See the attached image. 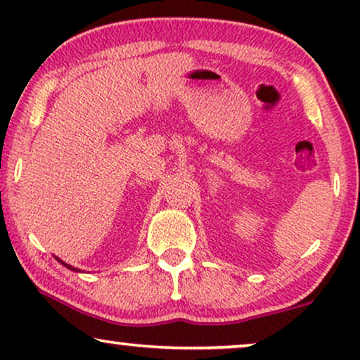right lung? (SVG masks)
<instances>
[{"label": "right lung", "mask_w": 360, "mask_h": 360, "mask_svg": "<svg viewBox=\"0 0 360 360\" xmlns=\"http://www.w3.org/2000/svg\"><path fill=\"white\" fill-rule=\"evenodd\" d=\"M57 259V257H56ZM58 260V262H60L62 265H65V267L67 269H70V270H73V272H80V269H75V267H72V265H68V264H65V262H63V260H60V259H57Z\"/></svg>", "instance_id": "add662e5"}]
</instances>
